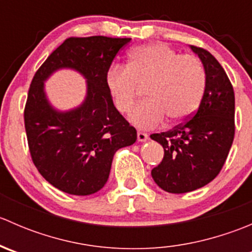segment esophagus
I'll return each mask as SVG.
<instances>
[{
  "label": "esophagus",
  "mask_w": 252,
  "mask_h": 252,
  "mask_svg": "<svg viewBox=\"0 0 252 252\" xmlns=\"http://www.w3.org/2000/svg\"><path fill=\"white\" fill-rule=\"evenodd\" d=\"M149 139V135L146 133H142V131H138V141H146Z\"/></svg>",
  "instance_id": "34e87169"
}]
</instances>
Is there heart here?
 <instances>
[{"label":"heart","instance_id":"1","mask_svg":"<svg viewBox=\"0 0 252 252\" xmlns=\"http://www.w3.org/2000/svg\"><path fill=\"white\" fill-rule=\"evenodd\" d=\"M106 84L114 106L123 114L130 113L141 89L146 88L147 101L133 112L130 121L138 128L149 129L159 126L164 116L169 123L189 118L204 96L206 72L196 56L180 55L168 45L155 42L134 47L126 67L113 65Z\"/></svg>","mask_w":252,"mask_h":252}]
</instances>
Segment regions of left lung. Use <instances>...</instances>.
<instances>
[{
    "mask_svg": "<svg viewBox=\"0 0 252 252\" xmlns=\"http://www.w3.org/2000/svg\"><path fill=\"white\" fill-rule=\"evenodd\" d=\"M206 72V88L197 111L172 130L152 134L163 146L161 163L151 171L164 191L184 194L205 187L222 169L235 133L233 85L217 60L205 48L190 46Z\"/></svg>",
    "mask_w": 252,
    "mask_h": 252,
    "instance_id": "left-lung-1",
    "label": "left lung"
}]
</instances>
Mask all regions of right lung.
<instances>
[{"label":"right lung","instance_id":"add662e5","mask_svg":"<svg viewBox=\"0 0 252 252\" xmlns=\"http://www.w3.org/2000/svg\"><path fill=\"white\" fill-rule=\"evenodd\" d=\"M129 37H69L37 69L30 84L24 124L32 159L57 189L85 196L102 189L117 150L133 145L136 130L114 107L106 78L117 53ZM62 67L87 79L84 102L60 112L48 102L44 80Z\"/></svg>","mask_w":252,"mask_h":252}]
</instances>
